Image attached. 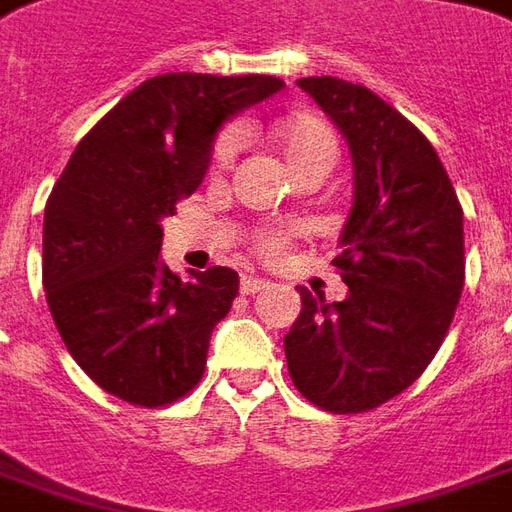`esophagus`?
Listing matches in <instances>:
<instances>
[{"label":"esophagus","instance_id":"1","mask_svg":"<svg viewBox=\"0 0 512 512\" xmlns=\"http://www.w3.org/2000/svg\"><path fill=\"white\" fill-rule=\"evenodd\" d=\"M268 282L263 280V277H255V274H244L241 277V293H246V296H252V293L263 291Z\"/></svg>","mask_w":512,"mask_h":512}]
</instances>
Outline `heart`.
<instances>
[{
    "mask_svg": "<svg viewBox=\"0 0 512 512\" xmlns=\"http://www.w3.org/2000/svg\"><path fill=\"white\" fill-rule=\"evenodd\" d=\"M277 144L282 146L285 157L291 160V166H299L305 160H332L338 155V138L327 121L316 119V116H291L277 124ZM241 146V132L230 127L216 138L213 146V171L230 169V163L238 155ZM260 252L268 257L280 255V249L285 246V235L280 232H263L257 238Z\"/></svg>",
    "mask_w": 512,
    "mask_h": 512,
    "instance_id": "obj_1",
    "label": "heart"
}]
</instances>
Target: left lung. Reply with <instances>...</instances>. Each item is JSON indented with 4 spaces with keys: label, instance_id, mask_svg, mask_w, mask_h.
I'll return each mask as SVG.
<instances>
[{
    "label": "left lung",
    "instance_id": "obj_1",
    "mask_svg": "<svg viewBox=\"0 0 512 512\" xmlns=\"http://www.w3.org/2000/svg\"><path fill=\"white\" fill-rule=\"evenodd\" d=\"M296 85L343 132L355 202L332 260L349 293L327 305L299 288L288 374L321 410L366 413L410 388L441 349L466 280L463 207L430 141L380 96L338 77Z\"/></svg>",
    "mask_w": 512,
    "mask_h": 512
}]
</instances>
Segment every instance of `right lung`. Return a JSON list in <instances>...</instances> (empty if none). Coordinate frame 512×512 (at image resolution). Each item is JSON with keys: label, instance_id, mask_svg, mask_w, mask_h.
Segmentation results:
<instances>
[{"label": "right lung", "instance_id": "obj_1", "mask_svg": "<svg viewBox=\"0 0 512 512\" xmlns=\"http://www.w3.org/2000/svg\"><path fill=\"white\" fill-rule=\"evenodd\" d=\"M285 88L266 74H160L82 138L44 213V288L77 366L107 393L163 407L194 391L238 271L180 280L160 219L205 180L221 124Z\"/></svg>", "mask_w": 512, "mask_h": 512}]
</instances>
